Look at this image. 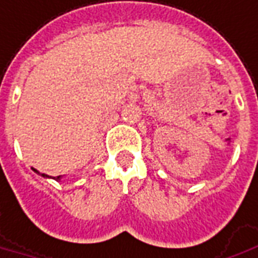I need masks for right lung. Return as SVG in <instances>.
I'll return each mask as SVG.
<instances>
[{
  "label": "right lung",
  "mask_w": 258,
  "mask_h": 258,
  "mask_svg": "<svg viewBox=\"0 0 258 258\" xmlns=\"http://www.w3.org/2000/svg\"><path fill=\"white\" fill-rule=\"evenodd\" d=\"M34 172L38 173L39 176H42V177H44V178H53V180H56V181H60V180H61V177H63V176H56V177H50V176H48V174H45V173H39L38 170H35V169H34Z\"/></svg>",
  "instance_id": "right-lung-1"
}]
</instances>
